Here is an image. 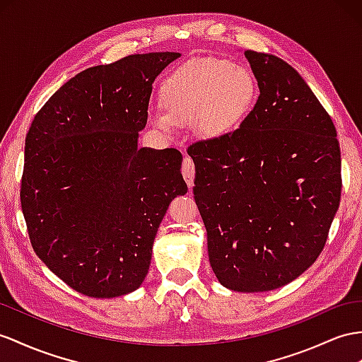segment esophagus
Masks as SVG:
<instances>
[{"mask_svg":"<svg viewBox=\"0 0 362 362\" xmlns=\"http://www.w3.org/2000/svg\"><path fill=\"white\" fill-rule=\"evenodd\" d=\"M182 174L183 179L187 182L189 188L194 187V177H196V166H194V162L189 159V157H185L183 165H182Z\"/></svg>","mask_w":362,"mask_h":362,"instance_id":"obj_1","label":"esophagus"}]
</instances>
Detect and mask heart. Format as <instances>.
Wrapping results in <instances>:
<instances>
[{"label":"heart","mask_w":362,"mask_h":362,"mask_svg":"<svg viewBox=\"0 0 362 362\" xmlns=\"http://www.w3.org/2000/svg\"><path fill=\"white\" fill-rule=\"evenodd\" d=\"M257 93L254 76L242 66L218 59L191 61L165 78L160 95L166 108L151 107L150 117L166 133L194 124L202 137L220 139L245 122Z\"/></svg>","instance_id":"obj_1"}]
</instances>
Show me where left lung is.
I'll list each match as a JSON object with an SVG mask.
<instances>
[{
  "mask_svg": "<svg viewBox=\"0 0 362 362\" xmlns=\"http://www.w3.org/2000/svg\"><path fill=\"white\" fill-rule=\"evenodd\" d=\"M260 96L238 129L188 148L194 200L221 286L254 293L293 281L326 245L341 199L337 129L289 64L245 50Z\"/></svg>",
  "mask_w": 362,
  "mask_h": 362,
  "instance_id": "8db88e82",
  "label": "left lung"
}]
</instances>
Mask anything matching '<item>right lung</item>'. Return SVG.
Wrapping results in <instances>:
<instances>
[{
  "mask_svg": "<svg viewBox=\"0 0 362 362\" xmlns=\"http://www.w3.org/2000/svg\"><path fill=\"white\" fill-rule=\"evenodd\" d=\"M177 58L129 54L81 71L27 133L21 208L33 251L79 293L137 291L166 209L188 192L177 150L139 146L154 81Z\"/></svg>",
  "mask_w": 362,
  "mask_h": 362,
  "instance_id": "add662e5",
  "label": "right lung"
}]
</instances>
